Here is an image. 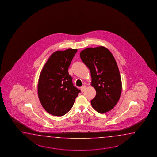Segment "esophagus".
<instances>
[{"mask_svg": "<svg viewBox=\"0 0 157 157\" xmlns=\"http://www.w3.org/2000/svg\"><path fill=\"white\" fill-rule=\"evenodd\" d=\"M86 86H85V85H83V86H82L81 87V91L82 92H83L85 90V89H86Z\"/></svg>", "mask_w": 157, "mask_h": 157, "instance_id": "esophagus-1", "label": "esophagus"}]
</instances>
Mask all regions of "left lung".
<instances>
[{
  "instance_id": "obj_1",
  "label": "left lung",
  "mask_w": 157,
  "mask_h": 157,
  "mask_svg": "<svg viewBox=\"0 0 157 157\" xmlns=\"http://www.w3.org/2000/svg\"><path fill=\"white\" fill-rule=\"evenodd\" d=\"M80 58L90 70L91 85L97 93L91 100L92 107L100 113L112 109L122 91L120 74L113 56L107 48L100 46L82 50Z\"/></svg>"
}]
</instances>
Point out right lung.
Segmentation results:
<instances>
[{
    "label": "right lung",
    "instance_id": "obj_1",
    "mask_svg": "<svg viewBox=\"0 0 157 157\" xmlns=\"http://www.w3.org/2000/svg\"><path fill=\"white\" fill-rule=\"evenodd\" d=\"M77 51L68 49L54 52L40 73L38 97L45 110L52 115L62 116L67 113L81 92L74 86L68 71Z\"/></svg>",
    "mask_w": 157,
    "mask_h": 157
}]
</instances>
